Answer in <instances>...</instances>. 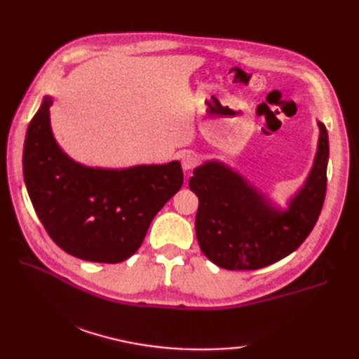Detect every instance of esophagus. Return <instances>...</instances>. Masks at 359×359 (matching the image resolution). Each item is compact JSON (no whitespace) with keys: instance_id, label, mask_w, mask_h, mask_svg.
<instances>
[{"instance_id":"34e87169","label":"esophagus","mask_w":359,"mask_h":359,"mask_svg":"<svg viewBox=\"0 0 359 359\" xmlns=\"http://www.w3.org/2000/svg\"><path fill=\"white\" fill-rule=\"evenodd\" d=\"M196 165H197V157L191 154V152H187V154L182 156V168H184L185 171H191Z\"/></svg>"}]
</instances>
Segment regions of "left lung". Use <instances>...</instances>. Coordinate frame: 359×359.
Here are the masks:
<instances>
[{
    "label": "left lung",
    "mask_w": 359,
    "mask_h": 359,
    "mask_svg": "<svg viewBox=\"0 0 359 359\" xmlns=\"http://www.w3.org/2000/svg\"><path fill=\"white\" fill-rule=\"evenodd\" d=\"M313 166L287 210L217 160L193 171L189 189L199 197L196 236L211 262L226 270H257L280 261L301 245L321 215L327 189L329 135L318 121Z\"/></svg>",
    "instance_id": "left-lung-1"
}]
</instances>
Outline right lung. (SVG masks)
Wrapping results in <instances>:
<instances>
[{
	"instance_id": "obj_1",
	"label": "right lung",
	"mask_w": 359,
	"mask_h": 359,
	"mask_svg": "<svg viewBox=\"0 0 359 359\" xmlns=\"http://www.w3.org/2000/svg\"><path fill=\"white\" fill-rule=\"evenodd\" d=\"M44 97L30 120L22 174L38 219L57 245L90 262L131 257L149 224L184 184L180 162L103 170L80 165L53 139Z\"/></svg>"
}]
</instances>
